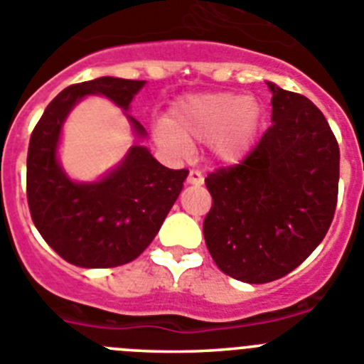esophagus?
I'll list each match as a JSON object with an SVG mask.
<instances>
[{
	"instance_id": "obj_1",
	"label": "esophagus",
	"mask_w": 364,
	"mask_h": 364,
	"mask_svg": "<svg viewBox=\"0 0 364 364\" xmlns=\"http://www.w3.org/2000/svg\"><path fill=\"white\" fill-rule=\"evenodd\" d=\"M186 181H188L190 185L199 186V185H203V183H205V176H203L201 172H199V170L192 168V170H190V172H188V179H186Z\"/></svg>"
}]
</instances>
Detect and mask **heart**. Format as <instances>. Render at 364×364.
<instances>
[{
  "instance_id": "heart-1",
  "label": "heart",
  "mask_w": 364,
  "mask_h": 364,
  "mask_svg": "<svg viewBox=\"0 0 364 364\" xmlns=\"http://www.w3.org/2000/svg\"><path fill=\"white\" fill-rule=\"evenodd\" d=\"M259 117V105L241 94L188 96L172 107L170 121L156 125V137L178 154L190 149V139L210 143L219 161L237 163L254 145Z\"/></svg>"
}]
</instances>
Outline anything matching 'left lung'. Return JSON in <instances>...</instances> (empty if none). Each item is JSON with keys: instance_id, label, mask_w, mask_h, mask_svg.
<instances>
[{"instance_id": "1", "label": "left lung", "mask_w": 364, "mask_h": 364, "mask_svg": "<svg viewBox=\"0 0 364 364\" xmlns=\"http://www.w3.org/2000/svg\"><path fill=\"white\" fill-rule=\"evenodd\" d=\"M268 88L270 129L239 165L205 178L206 248L219 270L252 284L287 276L316 250L339 185V145L323 112L301 94Z\"/></svg>"}]
</instances>
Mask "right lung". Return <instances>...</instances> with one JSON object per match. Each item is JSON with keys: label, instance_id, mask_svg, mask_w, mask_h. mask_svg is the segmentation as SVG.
<instances>
[{"label": "right lung", "instance_id": "right-lung-1", "mask_svg": "<svg viewBox=\"0 0 364 364\" xmlns=\"http://www.w3.org/2000/svg\"><path fill=\"white\" fill-rule=\"evenodd\" d=\"M145 81L97 77L70 85L48 103L31 136L27 199L41 237L65 261L83 268L127 264L156 237L178 199L188 170H172L134 145L117 168L97 183H74L58 163L65 117L83 96L97 94L129 110ZM139 137L146 132L129 116Z\"/></svg>", "mask_w": 364, "mask_h": 364}]
</instances>
